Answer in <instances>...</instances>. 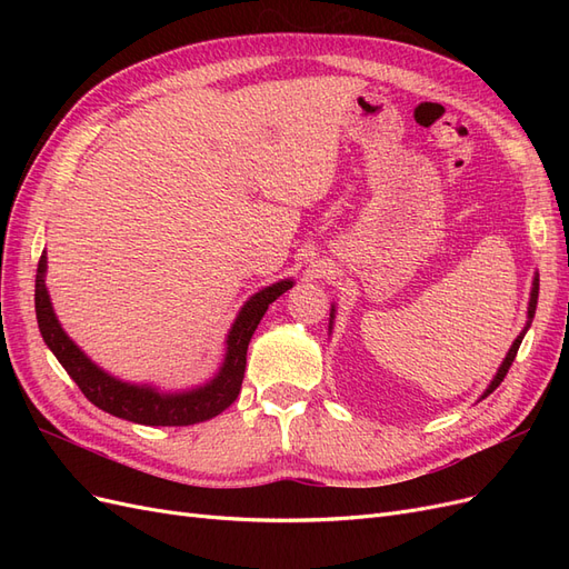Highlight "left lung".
<instances>
[{
	"instance_id": "obj_1",
	"label": "left lung",
	"mask_w": 569,
	"mask_h": 569,
	"mask_svg": "<svg viewBox=\"0 0 569 569\" xmlns=\"http://www.w3.org/2000/svg\"><path fill=\"white\" fill-rule=\"evenodd\" d=\"M537 301H539V272L533 274V282H531V295H529V308H527V325H525V330L518 335V339L512 341V347H510L508 356L503 358V363H501V368H498V372H496V377L491 380V385L487 387L485 396H489L498 385L503 382V377L508 375V370H510V366H512L515 356H518L520 343H522V339H525V335H527V330H529V325H531V320H533V313H537ZM332 318H335V308H332V313H330V330H332ZM485 396H481V399H485Z\"/></svg>"
}]
</instances>
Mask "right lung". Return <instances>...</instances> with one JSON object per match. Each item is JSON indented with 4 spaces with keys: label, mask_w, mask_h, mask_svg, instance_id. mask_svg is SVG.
<instances>
[{
    "label": "right lung",
    "mask_w": 569,
    "mask_h": 569,
    "mask_svg": "<svg viewBox=\"0 0 569 569\" xmlns=\"http://www.w3.org/2000/svg\"><path fill=\"white\" fill-rule=\"evenodd\" d=\"M44 272L47 256L42 251L36 274V313L42 339L51 349V353L57 356L63 370L71 375V380L97 408L111 412L116 418L151 427L197 425L220 416L222 410L232 406L239 389H242L247 370V349L258 322L266 316L268 306L295 284L291 280L274 282L261 291H256V295L244 303L228 335L226 360H222V368L211 382H206L203 387H197L192 391L161 393L151 387L120 382L118 377L94 366L92 360L76 347L73 339L68 337L63 332V327L59 325L54 308H51L44 284Z\"/></svg>",
    "instance_id": "obj_1"
}]
</instances>
